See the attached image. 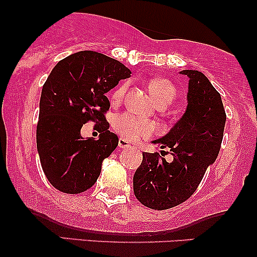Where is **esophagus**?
I'll use <instances>...</instances> for the list:
<instances>
[{"label": "esophagus", "mask_w": 257, "mask_h": 257, "mask_svg": "<svg viewBox=\"0 0 257 257\" xmlns=\"http://www.w3.org/2000/svg\"><path fill=\"white\" fill-rule=\"evenodd\" d=\"M129 146H131V145H129V143L125 140V139H122V138L119 139V140H118V147H119V149L124 150V149H128Z\"/></svg>", "instance_id": "34e87169"}]
</instances>
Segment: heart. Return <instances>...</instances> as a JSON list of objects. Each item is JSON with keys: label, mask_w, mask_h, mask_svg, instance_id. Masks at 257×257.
<instances>
[{"label": "heart", "mask_w": 257, "mask_h": 257, "mask_svg": "<svg viewBox=\"0 0 257 257\" xmlns=\"http://www.w3.org/2000/svg\"><path fill=\"white\" fill-rule=\"evenodd\" d=\"M147 88H149L153 100H155V102L158 106H168L169 104H172L173 100L176 96L175 85L167 78H153L147 83ZM125 90L126 83H123L119 87H117V89L113 93V100L117 101V100L122 99ZM114 128L123 137L133 141L139 140L141 138H147L155 131V126H153L152 123L147 122V120L139 119L129 113H123L119 117H117L116 122H114Z\"/></svg>", "instance_id": "heart-1"}]
</instances>
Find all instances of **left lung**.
I'll use <instances>...</instances> for the list:
<instances>
[{"label": "left lung", "mask_w": 257, "mask_h": 257, "mask_svg": "<svg viewBox=\"0 0 257 257\" xmlns=\"http://www.w3.org/2000/svg\"><path fill=\"white\" fill-rule=\"evenodd\" d=\"M188 81L187 107L170 132L153 141L169 147L173 162L143 152V162L133 179L137 199L155 210H166L187 200L197 190L209 166L219 155L226 123L220 93L206 76L184 70Z\"/></svg>", "instance_id": "obj_1"}]
</instances>
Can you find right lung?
I'll use <instances>...</instances> for the list:
<instances>
[{"mask_svg":"<svg viewBox=\"0 0 257 257\" xmlns=\"http://www.w3.org/2000/svg\"><path fill=\"white\" fill-rule=\"evenodd\" d=\"M132 71L116 59L83 51L60 60L43 84L36 131L37 151L44 175L64 193L84 192L96 182L101 164L118 145L108 131L106 93ZM95 121L98 141L80 135L83 124Z\"/></svg>","mask_w":257,"mask_h":257,"instance_id":"add662e5","label":"right lung"}]
</instances>
